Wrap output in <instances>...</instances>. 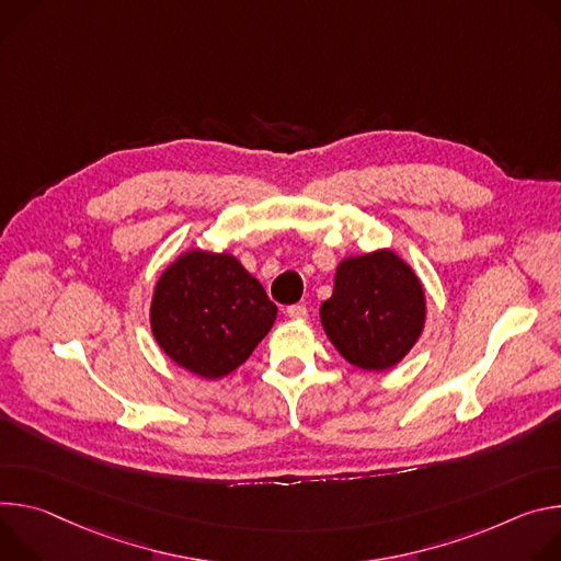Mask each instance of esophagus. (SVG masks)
Returning a JSON list of instances; mask_svg holds the SVG:
<instances>
[{"label": "esophagus", "mask_w": 561, "mask_h": 561, "mask_svg": "<svg viewBox=\"0 0 561 561\" xmlns=\"http://www.w3.org/2000/svg\"><path fill=\"white\" fill-rule=\"evenodd\" d=\"M287 317L289 319H307V307L305 305H289L287 307Z\"/></svg>", "instance_id": "34e87169"}]
</instances>
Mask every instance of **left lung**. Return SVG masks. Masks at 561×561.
Instances as JSON below:
<instances>
[{
    "instance_id": "obj_1",
    "label": "left lung",
    "mask_w": 561,
    "mask_h": 561,
    "mask_svg": "<svg viewBox=\"0 0 561 561\" xmlns=\"http://www.w3.org/2000/svg\"><path fill=\"white\" fill-rule=\"evenodd\" d=\"M425 296L414 272L392 252L345 259L321 323L334 347L356 367L397 365L421 336Z\"/></svg>"
}]
</instances>
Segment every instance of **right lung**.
Listing matches in <instances>:
<instances>
[{"mask_svg": "<svg viewBox=\"0 0 561 561\" xmlns=\"http://www.w3.org/2000/svg\"><path fill=\"white\" fill-rule=\"evenodd\" d=\"M276 321V305L233 256L182 254L160 276L151 302L158 345L184 369L220 379L242 365Z\"/></svg>", "mask_w": 561, "mask_h": 561, "instance_id": "add662e5", "label": "right lung"}]
</instances>
